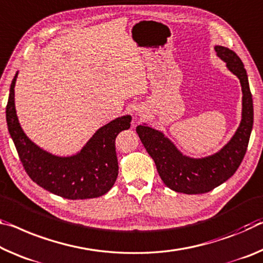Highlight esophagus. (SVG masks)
Listing matches in <instances>:
<instances>
[{
    "mask_svg": "<svg viewBox=\"0 0 263 263\" xmlns=\"http://www.w3.org/2000/svg\"><path fill=\"white\" fill-rule=\"evenodd\" d=\"M137 114H138V116H140L141 114H140V111H138V112H137Z\"/></svg>",
    "mask_w": 263,
    "mask_h": 263,
    "instance_id": "esophagus-1",
    "label": "esophagus"
}]
</instances>
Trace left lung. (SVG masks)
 Segmentation results:
<instances>
[{
	"label": "left lung",
	"instance_id": "obj_1",
	"mask_svg": "<svg viewBox=\"0 0 263 263\" xmlns=\"http://www.w3.org/2000/svg\"><path fill=\"white\" fill-rule=\"evenodd\" d=\"M216 56L239 78L242 91L241 122L227 144L218 152L193 158L182 153L165 133L143 123L136 131L157 166L164 184L185 194H202L228 180L242 161L253 128V99L243 63L234 51L221 45L214 47Z\"/></svg>",
	"mask_w": 263,
	"mask_h": 263
}]
</instances>
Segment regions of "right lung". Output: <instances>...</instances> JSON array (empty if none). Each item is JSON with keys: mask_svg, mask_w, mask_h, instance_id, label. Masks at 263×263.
Here are the masks:
<instances>
[{"mask_svg": "<svg viewBox=\"0 0 263 263\" xmlns=\"http://www.w3.org/2000/svg\"><path fill=\"white\" fill-rule=\"evenodd\" d=\"M17 76L18 71L10 85L6 118L8 131L28 176L44 190L65 199H92L107 193L118 177L116 137L130 128L132 117H118L99 127L84 146L71 156L52 154L35 144L21 126L15 106Z\"/></svg>", "mask_w": 263, "mask_h": 263, "instance_id": "add662e5", "label": "right lung"}]
</instances>
